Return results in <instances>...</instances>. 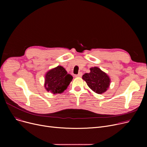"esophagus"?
<instances>
[{
    "mask_svg": "<svg viewBox=\"0 0 147 147\" xmlns=\"http://www.w3.org/2000/svg\"><path fill=\"white\" fill-rule=\"evenodd\" d=\"M82 76V73L80 72V73H79L78 74H76L75 76V77H76V78H80V77H81Z\"/></svg>",
    "mask_w": 147,
    "mask_h": 147,
    "instance_id": "obj_1",
    "label": "esophagus"
}]
</instances>
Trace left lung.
I'll use <instances>...</instances> for the list:
<instances>
[{
  "label": "left lung",
  "mask_w": 147,
  "mask_h": 147,
  "mask_svg": "<svg viewBox=\"0 0 147 147\" xmlns=\"http://www.w3.org/2000/svg\"><path fill=\"white\" fill-rule=\"evenodd\" d=\"M90 72L83 75L82 79L85 81L89 87L95 93L102 94L109 88L110 79L109 76L98 67L90 68Z\"/></svg>",
  "instance_id": "left-lung-1"
}]
</instances>
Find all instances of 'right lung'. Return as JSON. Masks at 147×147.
<instances>
[{
    "instance_id": "obj_1",
    "label": "right lung",
    "mask_w": 147,
    "mask_h": 147,
    "mask_svg": "<svg viewBox=\"0 0 147 147\" xmlns=\"http://www.w3.org/2000/svg\"><path fill=\"white\" fill-rule=\"evenodd\" d=\"M72 80L73 76L68 74L64 67L58 65L46 73L45 88L53 94H61L67 88Z\"/></svg>"
}]
</instances>
